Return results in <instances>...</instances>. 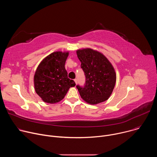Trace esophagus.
<instances>
[{
    "instance_id": "1",
    "label": "esophagus",
    "mask_w": 157,
    "mask_h": 157,
    "mask_svg": "<svg viewBox=\"0 0 157 157\" xmlns=\"http://www.w3.org/2000/svg\"><path fill=\"white\" fill-rule=\"evenodd\" d=\"M74 81L75 82V83H76V84H77V79H74Z\"/></svg>"
}]
</instances>
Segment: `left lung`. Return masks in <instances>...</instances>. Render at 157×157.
I'll list each match as a JSON object with an SVG mask.
<instances>
[{
	"mask_svg": "<svg viewBox=\"0 0 157 157\" xmlns=\"http://www.w3.org/2000/svg\"><path fill=\"white\" fill-rule=\"evenodd\" d=\"M76 53L86 77L83 87L76 86L81 98L90 104L105 101L116 82L113 66L103 54L93 49L78 50Z\"/></svg>",
	"mask_w": 157,
	"mask_h": 157,
	"instance_id": "obj_1",
	"label": "left lung"
}]
</instances>
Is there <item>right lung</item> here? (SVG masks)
<instances>
[{
  "mask_svg": "<svg viewBox=\"0 0 157 157\" xmlns=\"http://www.w3.org/2000/svg\"><path fill=\"white\" fill-rule=\"evenodd\" d=\"M68 52H55L44 58L37 67L34 75L36 94L45 102L55 104L61 101L75 81L68 78L65 62Z\"/></svg>",
  "mask_w": 157,
  "mask_h": 157,
  "instance_id": "add662e5",
  "label": "right lung"
}]
</instances>
